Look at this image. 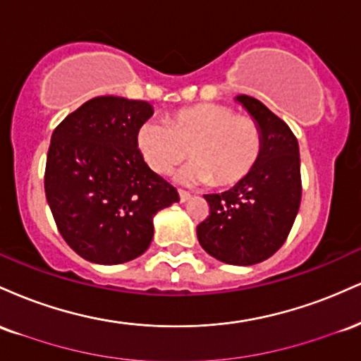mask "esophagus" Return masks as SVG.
I'll return each instance as SVG.
<instances>
[{"label": "esophagus", "instance_id": "esophagus-1", "mask_svg": "<svg viewBox=\"0 0 361 361\" xmlns=\"http://www.w3.org/2000/svg\"><path fill=\"white\" fill-rule=\"evenodd\" d=\"M178 195H180V200L181 202H186L190 198V193L185 192V190H178Z\"/></svg>", "mask_w": 361, "mask_h": 361}]
</instances>
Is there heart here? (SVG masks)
<instances>
[{
  "mask_svg": "<svg viewBox=\"0 0 361 361\" xmlns=\"http://www.w3.org/2000/svg\"><path fill=\"white\" fill-rule=\"evenodd\" d=\"M137 147L152 171L168 175L192 154L178 175L183 183L233 185L250 175L261 154V128L255 118L231 106L198 103L175 111L164 122H146Z\"/></svg>",
  "mask_w": 361,
  "mask_h": 361,
  "instance_id": "heart-1",
  "label": "heart"
}]
</instances>
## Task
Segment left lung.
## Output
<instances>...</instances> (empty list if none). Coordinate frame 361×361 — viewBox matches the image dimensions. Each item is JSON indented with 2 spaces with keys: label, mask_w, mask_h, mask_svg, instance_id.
<instances>
[{
  "label": "left lung",
  "mask_w": 361,
  "mask_h": 361,
  "mask_svg": "<svg viewBox=\"0 0 361 361\" xmlns=\"http://www.w3.org/2000/svg\"><path fill=\"white\" fill-rule=\"evenodd\" d=\"M261 128V154L250 175L222 193L204 195L209 217L198 243L227 264L261 263L288 238L300 207L299 142L290 127L256 98L235 97Z\"/></svg>",
  "instance_id": "left-lung-1"
}]
</instances>
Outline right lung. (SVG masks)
Returning a JSON list of instances; mask_svg holds the SVG:
<instances>
[{
    "label": "right lung",
    "instance_id": "1",
    "mask_svg": "<svg viewBox=\"0 0 361 361\" xmlns=\"http://www.w3.org/2000/svg\"><path fill=\"white\" fill-rule=\"evenodd\" d=\"M152 111L142 100L97 97L52 132L45 197L64 241L91 263L137 258L152 241L154 215L180 200L137 149Z\"/></svg>",
    "mask_w": 361,
    "mask_h": 361
}]
</instances>
